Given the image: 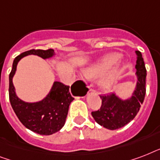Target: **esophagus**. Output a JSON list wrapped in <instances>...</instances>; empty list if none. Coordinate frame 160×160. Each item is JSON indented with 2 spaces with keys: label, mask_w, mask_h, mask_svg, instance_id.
Wrapping results in <instances>:
<instances>
[{
  "label": "esophagus",
  "mask_w": 160,
  "mask_h": 160,
  "mask_svg": "<svg viewBox=\"0 0 160 160\" xmlns=\"http://www.w3.org/2000/svg\"><path fill=\"white\" fill-rule=\"evenodd\" d=\"M90 92H93V91H94V90H92V89H90Z\"/></svg>",
  "instance_id": "esophagus-1"
}]
</instances>
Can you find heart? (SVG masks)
Here are the masks:
<instances>
[{"mask_svg":"<svg viewBox=\"0 0 160 160\" xmlns=\"http://www.w3.org/2000/svg\"><path fill=\"white\" fill-rule=\"evenodd\" d=\"M120 59L119 54L112 53L106 55L96 62L93 63L82 71L84 77L88 80L99 78L98 85L105 91L114 87L119 75V68H111Z\"/></svg>","mask_w":160,"mask_h":160,"instance_id":"heart-1","label":"heart"}]
</instances>
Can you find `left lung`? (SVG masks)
I'll return each mask as SVG.
<instances>
[{"label":"left lung","instance_id":"obj_1","mask_svg":"<svg viewBox=\"0 0 160 160\" xmlns=\"http://www.w3.org/2000/svg\"><path fill=\"white\" fill-rule=\"evenodd\" d=\"M135 53L137 84L131 97L122 100L114 93L100 95L102 100L100 109L91 112L95 121L108 129L114 130L126 125L136 116L140 105L144 102L146 92V69L141 52L136 51Z\"/></svg>","mask_w":160,"mask_h":160}]
</instances>
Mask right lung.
Instances as JSON below:
<instances>
[{
    "label": "right lung",
    "mask_w": 160,
    "mask_h": 160,
    "mask_svg": "<svg viewBox=\"0 0 160 160\" xmlns=\"http://www.w3.org/2000/svg\"><path fill=\"white\" fill-rule=\"evenodd\" d=\"M29 55H38L43 59H49L55 53L53 49L46 51L31 50L15 58L9 75L10 102L16 116L24 126L41 135H51L59 131L64 126L69 106L74 98L70 93V86L59 81H55L46 97L39 102L28 103L19 99L16 94L12 79L20 60Z\"/></svg>",
    "instance_id": "obj_1"
}]
</instances>
